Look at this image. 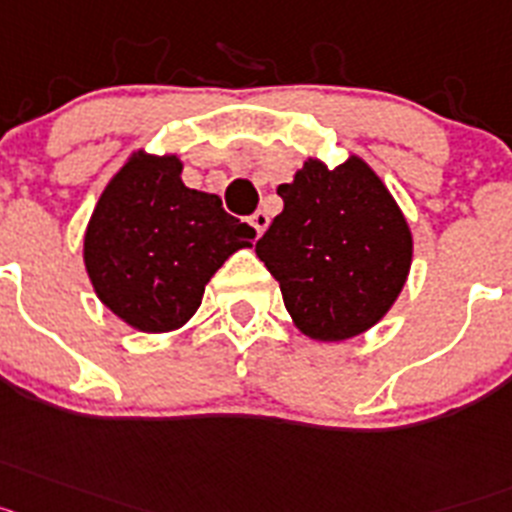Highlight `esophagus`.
<instances>
[{
  "mask_svg": "<svg viewBox=\"0 0 512 512\" xmlns=\"http://www.w3.org/2000/svg\"><path fill=\"white\" fill-rule=\"evenodd\" d=\"M250 224L255 226L257 237H262V231L268 229V224H270V216H268V211H255V213H252Z\"/></svg>",
  "mask_w": 512,
  "mask_h": 512,
  "instance_id": "obj_1",
  "label": "esophagus"
}]
</instances>
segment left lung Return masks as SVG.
Listing matches in <instances>:
<instances>
[{
  "label": "left lung",
  "instance_id": "obj_1",
  "mask_svg": "<svg viewBox=\"0 0 512 512\" xmlns=\"http://www.w3.org/2000/svg\"><path fill=\"white\" fill-rule=\"evenodd\" d=\"M278 195L283 211L255 252L296 327L324 342L366 332L410 273L412 234L397 201L358 157L335 170L309 159Z\"/></svg>",
  "mask_w": 512,
  "mask_h": 512
}]
</instances>
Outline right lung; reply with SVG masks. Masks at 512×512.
Returning a JSON list of instances; mask_svg holds the SVG:
<instances>
[{"label": "right lung", "instance_id": "right-lung-1", "mask_svg": "<svg viewBox=\"0 0 512 512\" xmlns=\"http://www.w3.org/2000/svg\"><path fill=\"white\" fill-rule=\"evenodd\" d=\"M180 172L177 157L133 154L100 195L84 234L97 296L141 332L182 327L211 275L255 239L219 195L188 188Z\"/></svg>", "mask_w": 512, "mask_h": 512}]
</instances>
